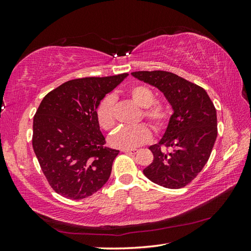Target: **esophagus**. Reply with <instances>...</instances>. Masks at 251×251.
Instances as JSON below:
<instances>
[{
	"label": "esophagus",
	"instance_id": "esophagus-1",
	"mask_svg": "<svg viewBox=\"0 0 251 251\" xmlns=\"http://www.w3.org/2000/svg\"><path fill=\"white\" fill-rule=\"evenodd\" d=\"M122 152H125V153H136L137 150H136V149H122Z\"/></svg>",
	"mask_w": 251,
	"mask_h": 251
}]
</instances>
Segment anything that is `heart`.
<instances>
[{
    "mask_svg": "<svg viewBox=\"0 0 251 251\" xmlns=\"http://www.w3.org/2000/svg\"><path fill=\"white\" fill-rule=\"evenodd\" d=\"M129 96L137 104L143 108V117L155 130H162L166 127L169 120L167 105L161 101H155V95L146 85H135L128 90ZM115 97L106 95L99 101L96 109V117L101 128L113 130L115 127ZM152 138L150 128L145 124L134 127H120L110 138L111 145L122 149H134L149 142Z\"/></svg>",
    "mask_w": 251,
    "mask_h": 251,
    "instance_id": "obj_1",
    "label": "heart"
}]
</instances>
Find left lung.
Listing matches in <instances>:
<instances>
[{
    "mask_svg": "<svg viewBox=\"0 0 251 251\" xmlns=\"http://www.w3.org/2000/svg\"><path fill=\"white\" fill-rule=\"evenodd\" d=\"M131 74L161 90L174 110L163 138L149 148L154 158L143 174L164 188H183L201 172L214 148L215 105L204 88L177 74L159 70Z\"/></svg>",
    "mask_w": 251,
    "mask_h": 251,
    "instance_id": "obj_1",
    "label": "left lung"
}]
</instances>
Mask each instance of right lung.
<instances>
[{"label":"right lung","instance_id":"1","mask_svg":"<svg viewBox=\"0 0 251 251\" xmlns=\"http://www.w3.org/2000/svg\"><path fill=\"white\" fill-rule=\"evenodd\" d=\"M127 75L71 79L42 100L33 119L32 146L56 193L83 200L109 180L120 151L104 146L96 109Z\"/></svg>","mask_w":251,"mask_h":251}]
</instances>
